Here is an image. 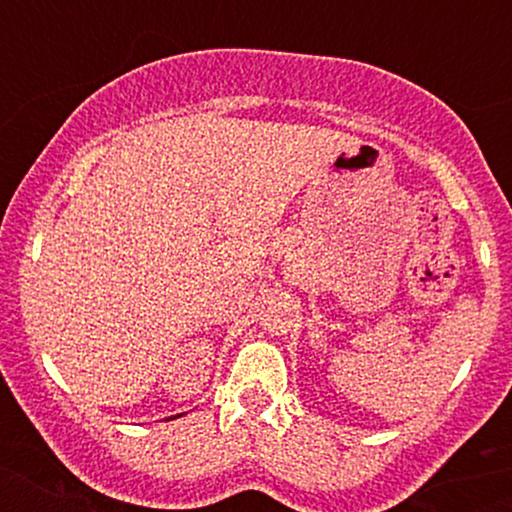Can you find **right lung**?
Wrapping results in <instances>:
<instances>
[{
  "mask_svg": "<svg viewBox=\"0 0 512 512\" xmlns=\"http://www.w3.org/2000/svg\"><path fill=\"white\" fill-rule=\"evenodd\" d=\"M178 416H180V414H178ZM170 418H173V416H170Z\"/></svg>",
  "mask_w": 512,
  "mask_h": 512,
  "instance_id": "add662e5",
  "label": "right lung"
}]
</instances>
